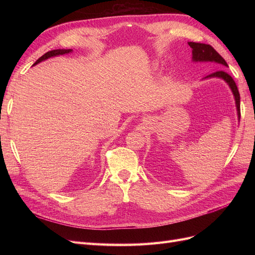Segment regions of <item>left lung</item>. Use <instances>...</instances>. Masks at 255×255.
I'll list each match as a JSON object with an SVG mask.
<instances>
[{
  "label": "left lung",
  "instance_id": "1",
  "mask_svg": "<svg viewBox=\"0 0 255 255\" xmlns=\"http://www.w3.org/2000/svg\"><path fill=\"white\" fill-rule=\"evenodd\" d=\"M188 44L192 49L191 53H192V61H194V63H214L216 65H218V67L222 69L229 67L227 61L219 55V53L216 51L212 45L205 44V43H199V42H188ZM214 78L223 80L229 85V87L234 96L235 106L237 111V118L239 121V119H241V96H239L237 86L234 80L232 79V76L229 75L225 70H218L214 73H211L210 75L205 76L204 80L214 79Z\"/></svg>",
  "mask_w": 255,
  "mask_h": 255
}]
</instances>
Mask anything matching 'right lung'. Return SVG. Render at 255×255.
<instances>
[{
    "label": "right lung",
    "instance_id": "1",
    "mask_svg": "<svg viewBox=\"0 0 255 255\" xmlns=\"http://www.w3.org/2000/svg\"><path fill=\"white\" fill-rule=\"evenodd\" d=\"M73 52V50H71V49H58V50H52V51H50V52H47L44 54V55H42L39 59H37V61L36 63L33 65V66H35V65H37V64H39V63H41V61H43V60H47V59H49V58H51V57H55V56H59V55H64V54H69V53H72Z\"/></svg>",
    "mask_w": 255,
    "mask_h": 255
}]
</instances>
